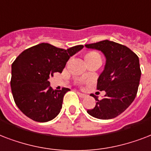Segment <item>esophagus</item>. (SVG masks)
Returning a JSON list of instances; mask_svg holds the SVG:
<instances>
[{
    "label": "esophagus",
    "instance_id": "1",
    "mask_svg": "<svg viewBox=\"0 0 151 151\" xmlns=\"http://www.w3.org/2000/svg\"><path fill=\"white\" fill-rule=\"evenodd\" d=\"M77 94L79 95L80 98H82V99H83V98H85V97H86V95L85 94H83V93H80V92H77Z\"/></svg>",
    "mask_w": 151,
    "mask_h": 151
}]
</instances>
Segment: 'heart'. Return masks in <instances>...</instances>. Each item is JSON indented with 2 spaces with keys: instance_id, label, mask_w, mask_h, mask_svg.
Wrapping results in <instances>:
<instances>
[{
  "instance_id": "b5f03b06",
  "label": "heart",
  "mask_w": 151,
  "mask_h": 151,
  "mask_svg": "<svg viewBox=\"0 0 151 151\" xmlns=\"http://www.w3.org/2000/svg\"><path fill=\"white\" fill-rule=\"evenodd\" d=\"M97 57H100V55L99 53H98L95 51H89L86 53V60H88L94 59V58H97ZM101 58V57H100Z\"/></svg>"
}]
</instances>
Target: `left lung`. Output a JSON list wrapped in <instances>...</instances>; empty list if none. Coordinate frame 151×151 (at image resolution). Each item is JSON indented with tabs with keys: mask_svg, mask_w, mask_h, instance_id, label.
<instances>
[{
	"mask_svg": "<svg viewBox=\"0 0 151 151\" xmlns=\"http://www.w3.org/2000/svg\"><path fill=\"white\" fill-rule=\"evenodd\" d=\"M103 52L106 58L105 69L97 83V89L105 91L102 99L91 94L96 105L87 113L101 120H109L122 113L134 101L139 85V60L135 52L119 43L104 40L85 45Z\"/></svg>",
	"mask_w": 151,
	"mask_h": 151,
	"instance_id": "obj_1",
	"label": "left lung"
}]
</instances>
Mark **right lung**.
Returning <instances> with one entry per match:
<instances>
[{"instance_id": "add662e5", "label": "right lung", "mask_w": 151, "mask_h": 151, "mask_svg": "<svg viewBox=\"0 0 151 151\" xmlns=\"http://www.w3.org/2000/svg\"><path fill=\"white\" fill-rule=\"evenodd\" d=\"M83 45L68 50L49 43H41L22 52L12 65L11 89L15 103L27 117L47 122L57 116L62 108L68 88L53 90L49 78L61 73L66 63Z\"/></svg>"}]
</instances>
